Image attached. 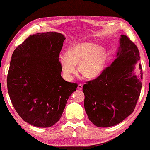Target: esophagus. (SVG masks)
I'll list each match as a JSON object with an SVG mask.
<instances>
[{
    "label": "esophagus",
    "mask_w": 150,
    "mask_h": 150,
    "mask_svg": "<svg viewBox=\"0 0 150 150\" xmlns=\"http://www.w3.org/2000/svg\"><path fill=\"white\" fill-rule=\"evenodd\" d=\"M83 84H79L78 85V89L82 90V89H83Z\"/></svg>",
    "instance_id": "esophagus-1"
}]
</instances>
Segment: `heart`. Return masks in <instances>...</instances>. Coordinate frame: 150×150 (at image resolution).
I'll use <instances>...</instances> for the list:
<instances>
[{
  "label": "heart",
  "instance_id": "obj_1",
  "mask_svg": "<svg viewBox=\"0 0 150 150\" xmlns=\"http://www.w3.org/2000/svg\"><path fill=\"white\" fill-rule=\"evenodd\" d=\"M106 51L101 46L92 42L74 44L67 50L66 56L60 58V64L66 77L71 79L77 71L75 65L85 77L93 79L101 74L106 62Z\"/></svg>",
  "mask_w": 150,
  "mask_h": 150
}]
</instances>
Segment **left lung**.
<instances>
[{
  "instance_id": "1",
  "label": "left lung",
  "mask_w": 150,
  "mask_h": 150,
  "mask_svg": "<svg viewBox=\"0 0 150 150\" xmlns=\"http://www.w3.org/2000/svg\"><path fill=\"white\" fill-rule=\"evenodd\" d=\"M120 43L117 57L111 65L83 87L85 110L99 127L118 124L133 113L141 92L140 64V75H134V64L140 60L139 49L125 35L121 36Z\"/></svg>"
}]
</instances>
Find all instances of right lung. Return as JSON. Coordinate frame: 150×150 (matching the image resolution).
<instances>
[{
  "label": "right lung",
  "instance_id": "1",
  "mask_svg": "<svg viewBox=\"0 0 150 150\" xmlns=\"http://www.w3.org/2000/svg\"><path fill=\"white\" fill-rule=\"evenodd\" d=\"M65 39L55 32L32 34L11 56L9 96L21 118L36 127H51L59 121L78 86L61 77L59 55Z\"/></svg>",
  "mask_w": 150,
  "mask_h": 150
}]
</instances>
